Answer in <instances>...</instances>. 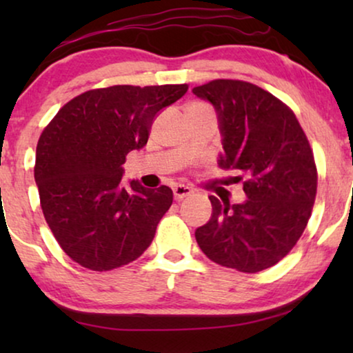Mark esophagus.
I'll list each match as a JSON object with an SVG mask.
<instances>
[{
  "label": "esophagus",
  "instance_id": "34e87169",
  "mask_svg": "<svg viewBox=\"0 0 353 353\" xmlns=\"http://www.w3.org/2000/svg\"><path fill=\"white\" fill-rule=\"evenodd\" d=\"M191 194H192V190L185 185H176L175 188H173V196H175L176 201L185 199V197L191 196Z\"/></svg>",
  "mask_w": 353,
  "mask_h": 353
}]
</instances>
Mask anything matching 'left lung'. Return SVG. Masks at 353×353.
<instances>
[{"mask_svg":"<svg viewBox=\"0 0 353 353\" xmlns=\"http://www.w3.org/2000/svg\"><path fill=\"white\" fill-rule=\"evenodd\" d=\"M192 93L214 104L225 151L219 163L244 173L248 196L243 204L210 196L212 219L196 241L221 267L262 272L291 252L312 215L318 173L310 143L292 109L257 85L219 79Z\"/></svg>","mask_w":353,"mask_h":353,"instance_id":"left-lung-1","label":"left lung"}]
</instances>
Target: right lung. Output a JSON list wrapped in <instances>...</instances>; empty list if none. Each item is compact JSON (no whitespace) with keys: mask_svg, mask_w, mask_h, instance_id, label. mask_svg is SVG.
I'll return each mask as SVG.
<instances>
[{"mask_svg":"<svg viewBox=\"0 0 353 353\" xmlns=\"http://www.w3.org/2000/svg\"><path fill=\"white\" fill-rule=\"evenodd\" d=\"M188 85H115L62 105L37 144L35 181L57 244L81 267L109 272L137 260L170 209L168 186H122L127 154L148 143L152 120Z\"/></svg>","mask_w":353,"mask_h":353,"instance_id":"obj_1","label":"right lung"}]
</instances>
